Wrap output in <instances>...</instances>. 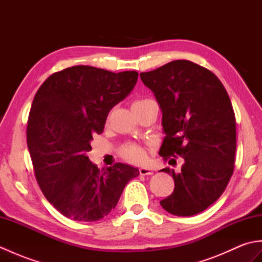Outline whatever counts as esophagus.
<instances>
[{
    "label": "esophagus",
    "mask_w": 262,
    "mask_h": 262,
    "mask_svg": "<svg viewBox=\"0 0 262 262\" xmlns=\"http://www.w3.org/2000/svg\"><path fill=\"white\" fill-rule=\"evenodd\" d=\"M140 174L141 176H151V174H153V171L148 168H141Z\"/></svg>",
    "instance_id": "obj_1"
}]
</instances>
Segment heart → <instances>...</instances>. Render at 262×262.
I'll return each instance as SVG.
<instances>
[{
    "instance_id": "heart-1",
    "label": "heart",
    "mask_w": 262,
    "mask_h": 262,
    "mask_svg": "<svg viewBox=\"0 0 262 262\" xmlns=\"http://www.w3.org/2000/svg\"><path fill=\"white\" fill-rule=\"evenodd\" d=\"M152 101L151 99H138L136 101L133 103V109H136L141 105L146 104L147 102ZM120 155L124 158L128 162L132 163H143L145 162L147 159V149L145 147H143L138 144H126V145L122 146L120 148Z\"/></svg>"
}]
</instances>
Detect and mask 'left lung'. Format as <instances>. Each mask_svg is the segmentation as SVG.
<instances>
[{
  "label": "left lung",
  "mask_w": 262,
  "mask_h": 262,
  "mask_svg": "<svg viewBox=\"0 0 262 262\" xmlns=\"http://www.w3.org/2000/svg\"><path fill=\"white\" fill-rule=\"evenodd\" d=\"M162 109L165 133L160 155L181 171L165 168L174 190L160 204L168 213L192 216L214 204L234 171L236 122L229 94L213 72L179 59L141 73Z\"/></svg>",
  "instance_id": "1"
}]
</instances>
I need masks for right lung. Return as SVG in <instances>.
Masks as SVG:
<instances>
[{
    "instance_id": "add662e5",
    "label": "right lung",
    "mask_w": 262,
    "mask_h": 262,
    "mask_svg": "<svg viewBox=\"0 0 262 262\" xmlns=\"http://www.w3.org/2000/svg\"><path fill=\"white\" fill-rule=\"evenodd\" d=\"M136 71L114 73L77 65L52 74L38 89L27 122V144L39 187L60 214L94 222L116 207L138 170L116 163L100 170L86 153L111 108L132 92Z\"/></svg>"
}]
</instances>
